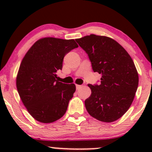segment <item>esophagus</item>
Returning a JSON list of instances; mask_svg holds the SVG:
<instances>
[{"mask_svg":"<svg viewBox=\"0 0 152 152\" xmlns=\"http://www.w3.org/2000/svg\"><path fill=\"white\" fill-rule=\"evenodd\" d=\"M81 85H76V89H79L80 88H81Z\"/></svg>","mask_w":152,"mask_h":152,"instance_id":"esophagus-1","label":"esophagus"}]
</instances>
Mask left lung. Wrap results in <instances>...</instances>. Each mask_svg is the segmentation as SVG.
Instances as JSON below:
<instances>
[{"label":"left lung","mask_w":152,"mask_h":152,"mask_svg":"<svg viewBox=\"0 0 152 152\" xmlns=\"http://www.w3.org/2000/svg\"><path fill=\"white\" fill-rule=\"evenodd\" d=\"M88 54L94 72L102 74L99 84H88L91 94L85 100L88 113L101 121L121 118L133 102L139 76L133 60L119 43L91 34L76 39Z\"/></svg>","instance_id":"obj_1"}]
</instances>
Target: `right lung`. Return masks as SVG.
I'll return each instance as SVG.
<instances>
[{
    "instance_id": "add662e5",
    "label": "right lung",
    "mask_w": 152,
    "mask_h": 152,
    "mask_svg": "<svg viewBox=\"0 0 152 152\" xmlns=\"http://www.w3.org/2000/svg\"><path fill=\"white\" fill-rule=\"evenodd\" d=\"M78 47L74 39L41 38L23 58L17 90L29 114L38 121L51 123L65 114L76 86L58 81L56 73L62 69L66 54Z\"/></svg>"
}]
</instances>
